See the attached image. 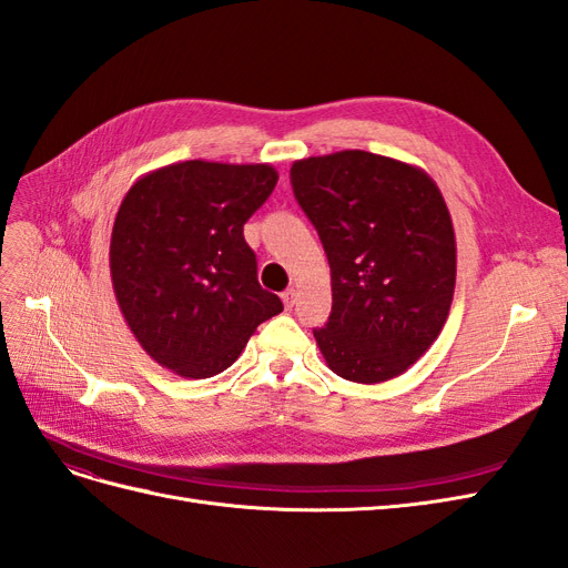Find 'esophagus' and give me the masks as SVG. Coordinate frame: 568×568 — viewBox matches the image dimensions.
<instances>
[{
    "mask_svg": "<svg viewBox=\"0 0 568 568\" xmlns=\"http://www.w3.org/2000/svg\"><path fill=\"white\" fill-rule=\"evenodd\" d=\"M282 301H284V307H286V311H291V307H294V303H296V288H288V291H284V294H282Z\"/></svg>",
    "mask_w": 568,
    "mask_h": 568,
    "instance_id": "34e87169",
    "label": "esophagus"
}]
</instances>
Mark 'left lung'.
I'll return each instance as SVG.
<instances>
[{
    "label": "left lung",
    "instance_id": "left-lung-1",
    "mask_svg": "<svg viewBox=\"0 0 568 568\" xmlns=\"http://www.w3.org/2000/svg\"><path fill=\"white\" fill-rule=\"evenodd\" d=\"M291 186L332 267V315L313 329L326 367L355 384L400 376L450 315L457 246L422 168L346 149L291 165Z\"/></svg>",
    "mask_w": 568,
    "mask_h": 568
}]
</instances>
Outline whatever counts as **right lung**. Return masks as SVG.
I'll use <instances>...</instances> for the list:
<instances>
[{
	"instance_id": "add662e5",
	"label": "right lung",
	"mask_w": 568,
	"mask_h": 568,
	"mask_svg": "<svg viewBox=\"0 0 568 568\" xmlns=\"http://www.w3.org/2000/svg\"><path fill=\"white\" fill-rule=\"evenodd\" d=\"M277 180L267 163L182 161L128 189L111 232V282L130 332L161 367L209 379L284 311L257 284L244 239Z\"/></svg>"
}]
</instances>
